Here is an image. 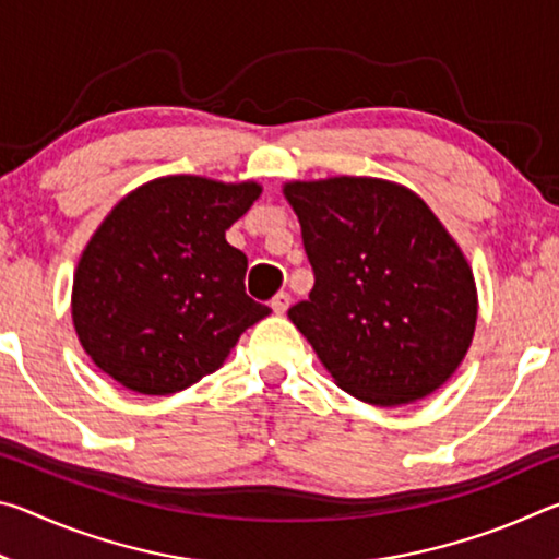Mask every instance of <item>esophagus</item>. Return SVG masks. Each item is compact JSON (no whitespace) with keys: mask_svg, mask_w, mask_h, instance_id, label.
<instances>
[{"mask_svg":"<svg viewBox=\"0 0 559 559\" xmlns=\"http://www.w3.org/2000/svg\"><path fill=\"white\" fill-rule=\"evenodd\" d=\"M288 306H290L288 293H278V296H273V300H271V308H273V313H276V316L286 313Z\"/></svg>","mask_w":559,"mask_h":559,"instance_id":"1","label":"esophagus"}]
</instances>
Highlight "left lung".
I'll use <instances>...</instances> for the list:
<instances>
[{
  "instance_id": "left-lung-1",
  "label": "left lung",
  "mask_w": 559,
  "mask_h": 559,
  "mask_svg": "<svg viewBox=\"0 0 559 559\" xmlns=\"http://www.w3.org/2000/svg\"><path fill=\"white\" fill-rule=\"evenodd\" d=\"M316 271L288 310L335 384L402 406L439 390L473 343L478 290L461 246L409 187L380 177L283 185Z\"/></svg>"
}]
</instances>
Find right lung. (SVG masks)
<instances>
[{"label": "right lung", "mask_w": 559, "mask_h": 559, "mask_svg": "<svg viewBox=\"0 0 559 559\" xmlns=\"http://www.w3.org/2000/svg\"><path fill=\"white\" fill-rule=\"evenodd\" d=\"M261 185L167 175L132 189L93 231L73 273L71 318L98 370L130 392H182L224 365L269 306L246 296L226 229Z\"/></svg>", "instance_id": "obj_1"}]
</instances>
